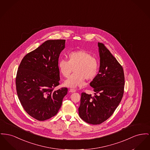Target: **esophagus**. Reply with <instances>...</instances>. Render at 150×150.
Listing matches in <instances>:
<instances>
[{
  "label": "esophagus",
  "mask_w": 150,
  "mask_h": 150,
  "mask_svg": "<svg viewBox=\"0 0 150 150\" xmlns=\"http://www.w3.org/2000/svg\"><path fill=\"white\" fill-rule=\"evenodd\" d=\"M70 92H72V93L75 92H76V90H75V89H72V88H71L70 89Z\"/></svg>",
  "instance_id": "34e87169"
}]
</instances>
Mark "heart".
Wrapping results in <instances>:
<instances>
[{"mask_svg": "<svg viewBox=\"0 0 150 150\" xmlns=\"http://www.w3.org/2000/svg\"><path fill=\"white\" fill-rule=\"evenodd\" d=\"M68 61L60 59L58 67L64 78H69L74 69V74L64 82L65 86L76 88L84 86L85 80H92L97 76L100 65L92 54L86 50L72 51L68 54Z\"/></svg>", "mask_w": 150, "mask_h": 150, "instance_id": "obj_1", "label": "heart"}]
</instances>
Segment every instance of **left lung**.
I'll list each match as a JSON object with an SVG mask.
<instances>
[{"label": "left lung", "instance_id": "obj_1", "mask_svg": "<svg viewBox=\"0 0 150 150\" xmlns=\"http://www.w3.org/2000/svg\"><path fill=\"white\" fill-rule=\"evenodd\" d=\"M100 66L96 78L90 83L95 92L92 96L81 93L80 117L92 125L104 122L115 112L124 92L125 76L122 66L104 44L98 42Z\"/></svg>", "mask_w": 150, "mask_h": 150}]
</instances>
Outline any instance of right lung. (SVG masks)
I'll return each instance as SVG.
<instances>
[{"label": "right lung", "instance_id": "right-lung-1", "mask_svg": "<svg viewBox=\"0 0 150 150\" xmlns=\"http://www.w3.org/2000/svg\"><path fill=\"white\" fill-rule=\"evenodd\" d=\"M65 41H45L25 55L18 66L16 77L18 99L27 113L37 120L43 121L57 115L67 93L66 87L54 90L59 85L58 63Z\"/></svg>", "mask_w": 150, "mask_h": 150}]
</instances>
